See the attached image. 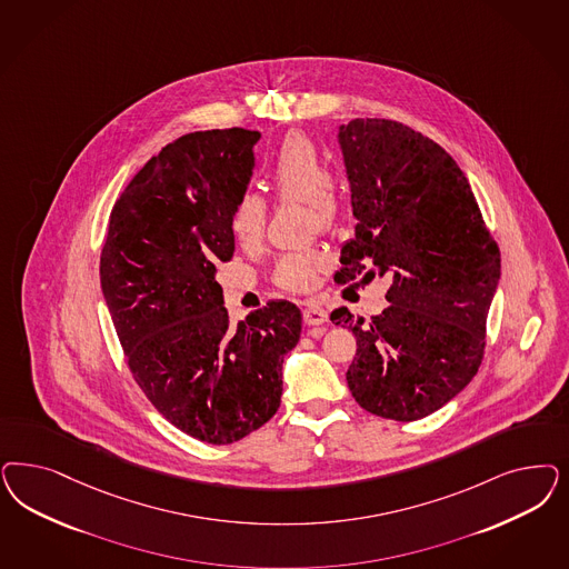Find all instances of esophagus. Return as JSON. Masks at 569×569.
Wrapping results in <instances>:
<instances>
[{
    "mask_svg": "<svg viewBox=\"0 0 569 569\" xmlns=\"http://www.w3.org/2000/svg\"><path fill=\"white\" fill-rule=\"evenodd\" d=\"M327 320H329V313L325 312L318 303L308 301V303L303 306V322H306V325L318 327V325H325Z\"/></svg>",
    "mask_w": 569,
    "mask_h": 569,
    "instance_id": "1",
    "label": "esophagus"
}]
</instances>
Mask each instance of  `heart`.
Masks as SVG:
<instances>
[{
  "mask_svg": "<svg viewBox=\"0 0 569 569\" xmlns=\"http://www.w3.org/2000/svg\"><path fill=\"white\" fill-rule=\"evenodd\" d=\"M268 188L280 201H299L308 207V218L318 228H332L343 216V192L329 176V167L306 133L293 131L276 148L268 167ZM266 202L261 197L244 192L230 211V230L240 244L251 247L263 237ZM327 257L320 251H293L280 257L276 266V282L291 291H306L325 268Z\"/></svg>",
  "mask_w": 569,
  "mask_h": 569,
  "instance_id": "b5f03b06",
  "label": "heart"
}]
</instances>
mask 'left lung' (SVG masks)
<instances>
[{
  "label": "left lung",
  "mask_w": 569,
  "mask_h": 569,
  "mask_svg": "<svg viewBox=\"0 0 569 569\" xmlns=\"http://www.w3.org/2000/svg\"><path fill=\"white\" fill-rule=\"evenodd\" d=\"M351 188L356 237L341 247L348 282L389 276L383 312L365 322L330 313L356 335L348 386L365 410L417 421L476 377L500 251L457 161L398 121L353 119L337 133Z\"/></svg>",
  "instance_id": "8db88e82"
}]
</instances>
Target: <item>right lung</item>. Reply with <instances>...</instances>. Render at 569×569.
Listing matches in <instances>:
<instances>
[{"mask_svg": "<svg viewBox=\"0 0 569 569\" xmlns=\"http://www.w3.org/2000/svg\"><path fill=\"white\" fill-rule=\"evenodd\" d=\"M249 129L194 131L161 148L110 211L100 284L129 370L180 431L232 443L270 421L301 312L270 301L230 327L216 263L230 261V211L256 169Z\"/></svg>", "mask_w": 569, "mask_h": 569, "instance_id": "add662e5", "label": "right lung"}]
</instances>
